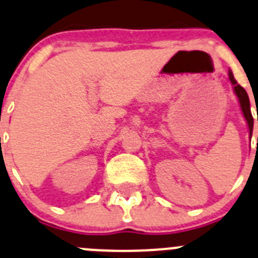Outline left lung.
I'll list each match as a JSON object with an SVG mask.
<instances>
[{
    "mask_svg": "<svg viewBox=\"0 0 258 258\" xmlns=\"http://www.w3.org/2000/svg\"><path fill=\"white\" fill-rule=\"evenodd\" d=\"M228 74H229V79H231V83L233 84L234 92H236L237 97H238L239 99V104H241V108H242V112H243L244 118H246L247 123H248L249 135H252V130H253V117H252L251 107H249L248 94H247V92L244 91L243 87H241L238 83H237V81L234 79L233 74H232L231 71L228 72Z\"/></svg>",
    "mask_w": 258,
    "mask_h": 258,
    "instance_id": "obj_1",
    "label": "left lung"
}]
</instances>
